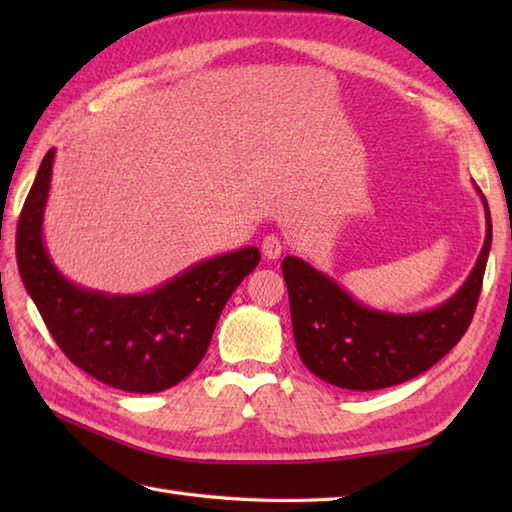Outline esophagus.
Wrapping results in <instances>:
<instances>
[{"mask_svg":"<svg viewBox=\"0 0 512 512\" xmlns=\"http://www.w3.org/2000/svg\"><path fill=\"white\" fill-rule=\"evenodd\" d=\"M284 248H286V242H284V239H281L279 235L270 233V235L264 237L262 253H264L268 259H277L281 253H284Z\"/></svg>","mask_w":512,"mask_h":512,"instance_id":"34e87169","label":"esophagus"}]
</instances>
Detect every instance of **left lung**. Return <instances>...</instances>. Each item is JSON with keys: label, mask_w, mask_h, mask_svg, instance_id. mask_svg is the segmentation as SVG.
<instances>
[{"label": "left lung", "mask_w": 512, "mask_h": 512, "mask_svg": "<svg viewBox=\"0 0 512 512\" xmlns=\"http://www.w3.org/2000/svg\"><path fill=\"white\" fill-rule=\"evenodd\" d=\"M482 195V191L477 189ZM486 239L464 286L442 306L416 314L380 312L354 301L299 257L281 264L297 352L314 376L352 391L394 387L427 372L469 330L480 299L493 224L486 198Z\"/></svg>", "instance_id": "obj_1"}]
</instances>
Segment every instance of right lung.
<instances>
[{
  "label": "right lung",
  "mask_w": 512,
  "mask_h": 512,
  "mask_svg": "<svg viewBox=\"0 0 512 512\" xmlns=\"http://www.w3.org/2000/svg\"><path fill=\"white\" fill-rule=\"evenodd\" d=\"M54 149L41 160L17 224V266L61 352L114 389L156 394L187 378L209 350L215 323L259 264L248 246L206 259L147 295L110 297L65 279L43 246Z\"/></svg>",
  "instance_id": "add662e5"
}]
</instances>
